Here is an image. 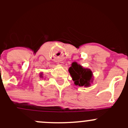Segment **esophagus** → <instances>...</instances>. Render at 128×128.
Masks as SVG:
<instances>
[{
	"instance_id": "34e87169",
	"label": "esophagus",
	"mask_w": 128,
	"mask_h": 128,
	"mask_svg": "<svg viewBox=\"0 0 128 128\" xmlns=\"http://www.w3.org/2000/svg\"><path fill=\"white\" fill-rule=\"evenodd\" d=\"M58 64H59V65H62L63 62H58Z\"/></svg>"
}]
</instances>
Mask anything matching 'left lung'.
Listing matches in <instances>:
<instances>
[{
    "instance_id": "left-lung-1",
    "label": "left lung",
    "mask_w": 128,
    "mask_h": 128,
    "mask_svg": "<svg viewBox=\"0 0 128 128\" xmlns=\"http://www.w3.org/2000/svg\"><path fill=\"white\" fill-rule=\"evenodd\" d=\"M69 72L76 86L88 87L94 81L93 72L88 68H85L76 62L72 63Z\"/></svg>"
}]
</instances>
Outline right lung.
Returning a JSON list of instances; mask_svg holds the SVG:
<instances>
[{
  "label": "right lung",
  "mask_w": 128,
  "mask_h": 128,
  "mask_svg": "<svg viewBox=\"0 0 128 128\" xmlns=\"http://www.w3.org/2000/svg\"><path fill=\"white\" fill-rule=\"evenodd\" d=\"M42 72H41V73H40V77H41V78H42V77H43V76H42Z\"/></svg>",
  "instance_id": "1"
}]
</instances>
